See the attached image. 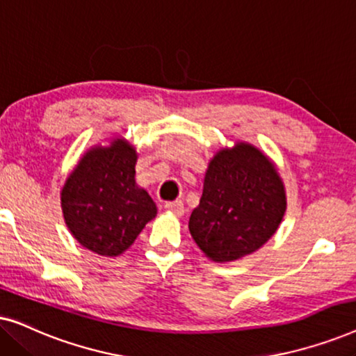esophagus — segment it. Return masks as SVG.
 <instances>
[{"instance_id": "1", "label": "esophagus", "mask_w": 356, "mask_h": 356, "mask_svg": "<svg viewBox=\"0 0 356 356\" xmlns=\"http://www.w3.org/2000/svg\"><path fill=\"white\" fill-rule=\"evenodd\" d=\"M165 209H167L168 212L175 213V216H183L184 213V204L181 201H173V202H167L165 204Z\"/></svg>"}]
</instances>
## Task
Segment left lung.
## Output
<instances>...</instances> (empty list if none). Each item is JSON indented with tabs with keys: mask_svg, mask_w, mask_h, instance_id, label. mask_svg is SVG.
I'll list each match as a JSON object with an SVG mask.
<instances>
[{
	"mask_svg": "<svg viewBox=\"0 0 356 356\" xmlns=\"http://www.w3.org/2000/svg\"><path fill=\"white\" fill-rule=\"evenodd\" d=\"M285 209V186L274 162L254 145L236 143L209 162L189 232L209 259L232 262L269 241Z\"/></svg>",
	"mask_w": 356,
	"mask_h": 356,
	"instance_id": "obj_1",
	"label": "left lung"
}]
</instances>
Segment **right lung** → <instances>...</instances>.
Wrapping results in <instances>:
<instances>
[{"label": "right lung", "instance_id": "right-lung-1", "mask_svg": "<svg viewBox=\"0 0 356 356\" xmlns=\"http://www.w3.org/2000/svg\"><path fill=\"white\" fill-rule=\"evenodd\" d=\"M136 149L124 139L82 155L61 189V209L72 236L100 256L123 254L157 206L136 183Z\"/></svg>", "mask_w": 356, "mask_h": 356}]
</instances>
